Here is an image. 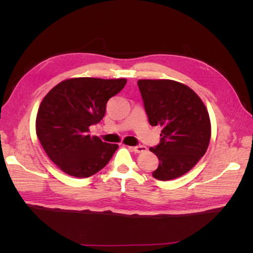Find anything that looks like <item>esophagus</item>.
<instances>
[{
  "mask_svg": "<svg viewBox=\"0 0 253 253\" xmlns=\"http://www.w3.org/2000/svg\"><path fill=\"white\" fill-rule=\"evenodd\" d=\"M133 152L136 153H142L144 151H147V147L146 146H141V144H139V146H136V147H131L130 148Z\"/></svg>",
  "mask_w": 253,
  "mask_h": 253,
  "instance_id": "obj_1",
  "label": "esophagus"
}]
</instances>
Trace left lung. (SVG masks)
Listing matches in <instances>:
<instances>
[{
  "label": "left lung",
  "mask_w": 253,
  "mask_h": 253,
  "mask_svg": "<svg viewBox=\"0 0 253 253\" xmlns=\"http://www.w3.org/2000/svg\"><path fill=\"white\" fill-rule=\"evenodd\" d=\"M138 87L151 126H161V140L150 148L160 161L152 176L170 180L186 174L209 147L211 123L206 105L186 84L169 79H140Z\"/></svg>",
  "instance_id": "obj_1"
}]
</instances>
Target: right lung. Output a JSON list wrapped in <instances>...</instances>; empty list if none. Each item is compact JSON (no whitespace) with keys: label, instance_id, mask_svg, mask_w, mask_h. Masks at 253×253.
<instances>
[{"label":"right lung","instance_id":"add662e5","mask_svg":"<svg viewBox=\"0 0 253 253\" xmlns=\"http://www.w3.org/2000/svg\"><path fill=\"white\" fill-rule=\"evenodd\" d=\"M126 79L72 78L50 90L38 110L36 131L47 157L66 174L84 178L98 173L118 146L89 135L101 122L106 103Z\"/></svg>","mask_w":253,"mask_h":253}]
</instances>
